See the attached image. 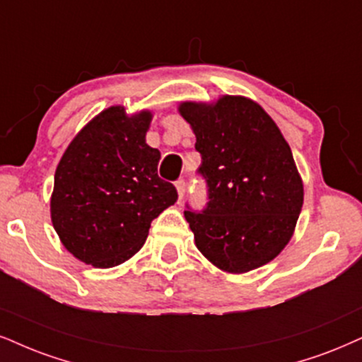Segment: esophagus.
<instances>
[{
	"instance_id": "obj_1",
	"label": "esophagus",
	"mask_w": 362,
	"mask_h": 362,
	"mask_svg": "<svg viewBox=\"0 0 362 362\" xmlns=\"http://www.w3.org/2000/svg\"><path fill=\"white\" fill-rule=\"evenodd\" d=\"M176 189H177V194H180V199H182V196L186 193V180H177L176 181Z\"/></svg>"
}]
</instances>
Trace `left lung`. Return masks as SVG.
Segmentation results:
<instances>
[{
    "label": "left lung",
    "instance_id": "1",
    "mask_svg": "<svg viewBox=\"0 0 362 362\" xmlns=\"http://www.w3.org/2000/svg\"><path fill=\"white\" fill-rule=\"evenodd\" d=\"M196 134L198 174L206 182L202 211L185 216L199 252L218 269L243 274L282 252L300 215L304 186L292 151L260 105L225 95L215 105L185 102Z\"/></svg>",
    "mask_w": 362,
    "mask_h": 362
}]
</instances>
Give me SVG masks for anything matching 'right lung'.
Wrapping results in <instances>:
<instances>
[{
	"label": "right lung",
	"instance_id": "right-lung-1",
	"mask_svg": "<svg viewBox=\"0 0 362 362\" xmlns=\"http://www.w3.org/2000/svg\"><path fill=\"white\" fill-rule=\"evenodd\" d=\"M151 112L127 117L110 107L66 147L55 173L53 228L64 247L88 265L109 269L144 245L151 221L177 202L158 176L160 153L146 144Z\"/></svg>",
	"mask_w": 362,
	"mask_h": 362
}]
</instances>
